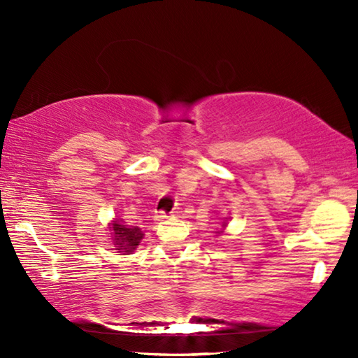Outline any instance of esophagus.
<instances>
[{"instance_id":"obj_1","label":"esophagus","mask_w":358,"mask_h":358,"mask_svg":"<svg viewBox=\"0 0 358 358\" xmlns=\"http://www.w3.org/2000/svg\"><path fill=\"white\" fill-rule=\"evenodd\" d=\"M169 217V213H166L164 210H159V212L155 213V220L156 222H163V220H166Z\"/></svg>"}]
</instances>
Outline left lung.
<instances>
[{
  "mask_svg": "<svg viewBox=\"0 0 358 358\" xmlns=\"http://www.w3.org/2000/svg\"><path fill=\"white\" fill-rule=\"evenodd\" d=\"M223 227H224V224H223Z\"/></svg>",
  "mask_w": 358,
  "mask_h": 358,
  "instance_id": "obj_1",
  "label": "left lung"
}]
</instances>
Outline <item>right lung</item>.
I'll use <instances>...</instances> for the list:
<instances>
[{
    "label": "right lung",
    "mask_w": 358,
    "mask_h": 358,
    "mask_svg": "<svg viewBox=\"0 0 358 358\" xmlns=\"http://www.w3.org/2000/svg\"><path fill=\"white\" fill-rule=\"evenodd\" d=\"M112 241L119 252H134L136 246H138L143 233L140 228H130L127 224H120L119 222L112 223Z\"/></svg>",
    "instance_id": "right-lung-1"
}]
</instances>
